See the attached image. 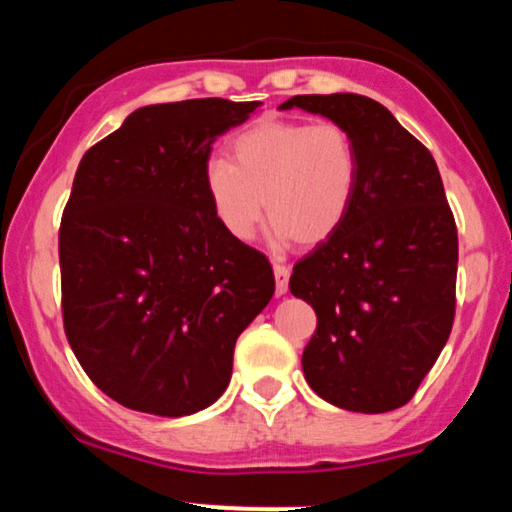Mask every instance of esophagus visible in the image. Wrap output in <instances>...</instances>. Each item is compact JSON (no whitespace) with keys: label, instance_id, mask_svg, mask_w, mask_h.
Wrapping results in <instances>:
<instances>
[{"label":"esophagus","instance_id":"esophagus-1","mask_svg":"<svg viewBox=\"0 0 512 512\" xmlns=\"http://www.w3.org/2000/svg\"><path fill=\"white\" fill-rule=\"evenodd\" d=\"M289 276H291V269L286 267V264H274V279H276V296H284L286 291H289Z\"/></svg>","mask_w":512,"mask_h":512}]
</instances>
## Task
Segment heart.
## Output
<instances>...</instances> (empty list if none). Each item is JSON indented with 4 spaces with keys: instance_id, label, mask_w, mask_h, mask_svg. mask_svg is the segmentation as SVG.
<instances>
[{
    "instance_id": "1",
    "label": "heart",
    "mask_w": 512,
    "mask_h": 512,
    "mask_svg": "<svg viewBox=\"0 0 512 512\" xmlns=\"http://www.w3.org/2000/svg\"><path fill=\"white\" fill-rule=\"evenodd\" d=\"M202 178L226 236L250 240L267 211L276 245L315 248L349 216L361 161L342 125L260 120L233 139L231 163L209 158Z\"/></svg>"
}]
</instances>
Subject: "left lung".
<instances>
[{
	"mask_svg": "<svg viewBox=\"0 0 512 512\" xmlns=\"http://www.w3.org/2000/svg\"><path fill=\"white\" fill-rule=\"evenodd\" d=\"M349 129L361 178L349 216L293 267L289 289L313 305L308 385L361 414L404 407L443 351L455 317L457 228L431 151L358 93L293 96Z\"/></svg>",
	"mask_w": 512,
	"mask_h": 512,
	"instance_id": "obj_1",
	"label": "left lung"
}]
</instances>
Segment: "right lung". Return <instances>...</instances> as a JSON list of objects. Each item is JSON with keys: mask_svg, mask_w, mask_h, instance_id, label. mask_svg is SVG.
<instances>
[{"mask_svg": "<svg viewBox=\"0 0 512 512\" xmlns=\"http://www.w3.org/2000/svg\"><path fill=\"white\" fill-rule=\"evenodd\" d=\"M257 108L144 105L76 168L60 226L64 332L122 407L207 409L231 383L240 332L272 301V264L223 233L202 178L216 137Z\"/></svg>", "mask_w": 512, "mask_h": 512, "instance_id": "right-lung-1", "label": "right lung"}]
</instances>
